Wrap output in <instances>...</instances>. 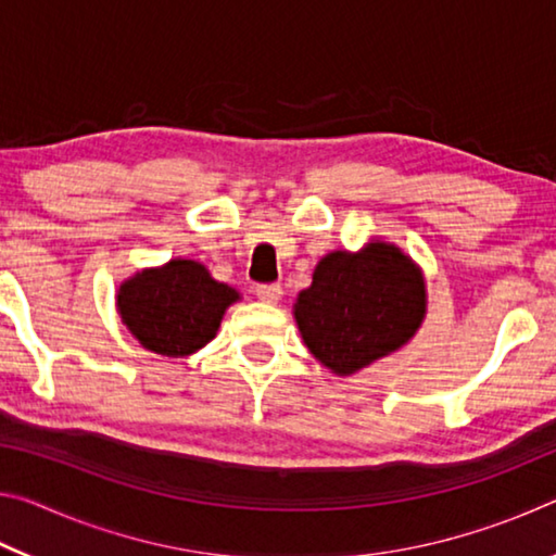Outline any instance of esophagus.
<instances>
[{"mask_svg":"<svg viewBox=\"0 0 556 556\" xmlns=\"http://www.w3.org/2000/svg\"><path fill=\"white\" fill-rule=\"evenodd\" d=\"M281 294H285V291H281L279 285H262V287H257V299L265 301V304H277V301L281 299Z\"/></svg>","mask_w":556,"mask_h":556,"instance_id":"esophagus-1","label":"esophagus"}]
</instances>
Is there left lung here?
<instances>
[{"label":"left lung","mask_w":556,"mask_h":556,"mask_svg":"<svg viewBox=\"0 0 556 556\" xmlns=\"http://www.w3.org/2000/svg\"><path fill=\"white\" fill-rule=\"evenodd\" d=\"M425 316V271L380 238L357 252H328L318 260L312 287L294 301L301 341L338 378L397 353L417 336Z\"/></svg>","instance_id":"left-lung-1"}]
</instances>
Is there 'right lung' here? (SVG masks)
<instances>
[{
	"label": "right lung",
	"mask_w": 556,
	"mask_h": 556,
	"mask_svg": "<svg viewBox=\"0 0 556 556\" xmlns=\"http://www.w3.org/2000/svg\"><path fill=\"white\" fill-rule=\"evenodd\" d=\"M240 299L238 289L213 279L201 262L176 257L122 281L115 306L147 351L188 357L213 341L228 306Z\"/></svg>",
	"instance_id": "1"
}]
</instances>
